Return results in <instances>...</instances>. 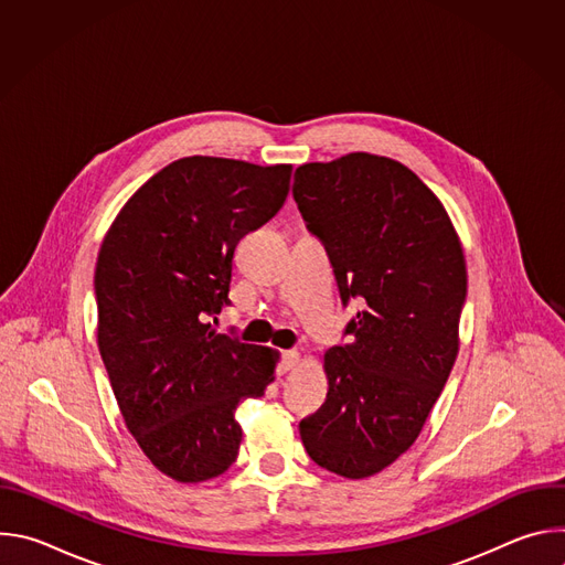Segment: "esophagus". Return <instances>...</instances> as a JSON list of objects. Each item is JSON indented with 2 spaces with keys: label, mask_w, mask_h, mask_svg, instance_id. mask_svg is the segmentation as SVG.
<instances>
[{
  "label": "esophagus",
  "mask_w": 565,
  "mask_h": 565,
  "mask_svg": "<svg viewBox=\"0 0 565 565\" xmlns=\"http://www.w3.org/2000/svg\"><path fill=\"white\" fill-rule=\"evenodd\" d=\"M299 360H301V353H299V351H295V349L284 351V353H281V364H279V369L286 373V371L295 369V366L299 364Z\"/></svg>",
  "instance_id": "obj_1"
}]
</instances>
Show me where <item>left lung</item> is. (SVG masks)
<instances>
[{"mask_svg":"<svg viewBox=\"0 0 565 565\" xmlns=\"http://www.w3.org/2000/svg\"><path fill=\"white\" fill-rule=\"evenodd\" d=\"M292 196L324 241L351 344L324 353L327 399L299 423L308 456L369 478L420 436L460 349L467 268L440 199L399 160L353 151L295 170Z\"/></svg>","mask_w":565,"mask_h":565,"instance_id":"1","label":"left lung"}]
</instances>
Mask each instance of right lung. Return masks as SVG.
<instances>
[{"instance_id": "right-lung-1", "label": "right lung", "mask_w": 565, "mask_h": 565, "mask_svg": "<svg viewBox=\"0 0 565 565\" xmlns=\"http://www.w3.org/2000/svg\"><path fill=\"white\" fill-rule=\"evenodd\" d=\"M292 166L185 156L109 225L96 264L98 349L127 431L185 486L236 460L241 399L262 397L279 351L232 340L207 317L227 301L232 255L277 214Z\"/></svg>"}]
</instances>
